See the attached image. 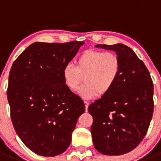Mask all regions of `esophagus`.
<instances>
[{"instance_id": "obj_1", "label": "esophagus", "mask_w": 161, "mask_h": 161, "mask_svg": "<svg viewBox=\"0 0 161 161\" xmlns=\"http://www.w3.org/2000/svg\"><path fill=\"white\" fill-rule=\"evenodd\" d=\"M89 103L88 102H85V111H88V107H89Z\"/></svg>"}]
</instances>
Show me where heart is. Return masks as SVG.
<instances>
[{"label":"heart","instance_id":"obj_1","mask_svg":"<svg viewBox=\"0 0 161 161\" xmlns=\"http://www.w3.org/2000/svg\"><path fill=\"white\" fill-rule=\"evenodd\" d=\"M120 70V59L115 53L87 50L76 59V66L68 64L64 67L62 78L65 86L72 92L85 79L80 94L91 99L107 94L117 82Z\"/></svg>","mask_w":161,"mask_h":161}]
</instances>
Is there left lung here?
Segmentation results:
<instances>
[{"label":"left lung","instance_id":"8db88e82","mask_svg":"<svg viewBox=\"0 0 161 161\" xmlns=\"http://www.w3.org/2000/svg\"><path fill=\"white\" fill-rule=\"evenodd\" d=\"M95 47L114 51L121 70L111 90L88 108L93 144L104 155H123L136 148L148 130L154 109L153 80L144 63L124 44Z\"/></svg>","mask_w":161,"mask_h":161}]
</instances>
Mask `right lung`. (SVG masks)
<instances>
[{"label":"right lung","instance_id":"obj_1","mask_svg":"<svg viewBox=\"0 0 161 161\" xmlns=\"http://www.w3.org/2000/svg\"><path fill=\"white\" fill-rule=\"evenodd\" d=\"M84 43L36 42L12 65L7 90L11 120L24 144L39 156H55L66 151L85 110L81 98L62 78L64 67Z\"/></svg>","mask_w":161,"mask_h":161}]
</instances>
